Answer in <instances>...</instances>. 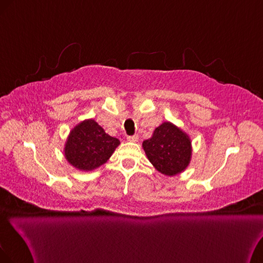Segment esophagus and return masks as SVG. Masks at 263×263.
Wrapping results in <instances>:
<instances>
[{
	"mask_svg": "<svg viewBox=\"0 0 263 263\" xmlns=\"http://www.w3.org/2000/svg\"><path fill=\"white\" fill-rule=\"evenodd\" d=\"M126 139H127V141H130V142H137L139 140V136H138V134H133V136H129Z\"/></svg>",
	"mask_w": 263,
	"mask_h": 263,
	"instance_id": "34e87169",
	"label": "esophagus"
}]
</instances>
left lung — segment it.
<instances>
[{
	"mask_svg": "<svg viewBox=\"0 0 263 263\" xmlns=\"http://www.w3.org/2000/svg\"><path fill=\"white\" fill-rule=\"evenodd\" d=\"M142 146L148 161L164 175H177L190 165L191 139L183 130L171 122H163L157 126L153 136L143 141Z\"/></svg>",
	"mask_w": 263,
	"mask_h": 263,
	"instance_id": "obj_1",
	"label": "left lung"
}]
</instances>
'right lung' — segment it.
Listing matches in <instances>:
<instances>
[{"label":"right lung","instance_id":"obj_1","mask_svg":"<svg viewBox=\"0 0 263 263\" xmlns=\"http://www.w3.org/2000/svg\"><path fill=\"white\" fill-rule=\"evenodd\" d=\"M119 144L117 138L110 137L93 119H88L70 131L65 157L77 170L92 171L106 163Z\"/></svg>","mask_w":263,"mask_h":263}]
</instances>
